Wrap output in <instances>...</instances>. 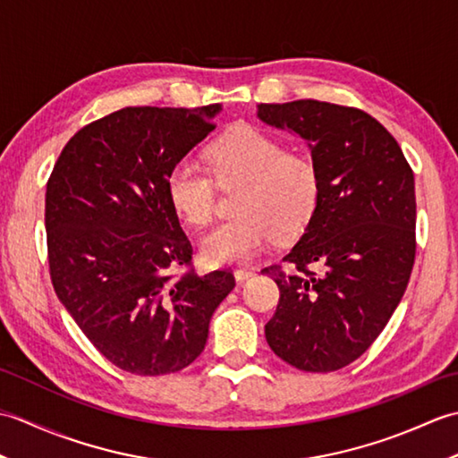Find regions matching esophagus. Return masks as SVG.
Listing matches in <instances>:
<instances>
[{
	"mask_svg": "<svg viewBox=\"0 0 458 458\" xmlns=\"http://www.w3.org/2000/svg\"><path fill=\"white\" fill-rule=\"evenodd\" d=\"M256 274V269H251V267H238L236 271H234V277H236V281H246V279H250L251 276Z\"/></svg>",
	"mask_w": 458,
	"mask_h": 458,
	"instance_id": "obj_1",
	"label": "esophagus"
}]
</instances>
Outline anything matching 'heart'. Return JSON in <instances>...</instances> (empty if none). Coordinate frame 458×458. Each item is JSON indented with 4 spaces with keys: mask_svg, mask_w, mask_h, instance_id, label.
Listing matches in <instances>:
<instances>
[{
    "mask_svg": "<svg viewBox=\"0 0 458 458\" xmlns=\"http://www.w3.org/2000/svg\"><path fill=\"white\" fill-rule=\"evenodd\" d=\"M208 169L220 184L242 182L234 212L216 224L200 242L202 259L210 266L248 264L274 236L301 234L315 216L323 192L320 173L307 155L287 153L285 145L254 125L222 133L207 148ZM199 163H174L165 179V192L179 218L200 226L214 208V181Z\"/></svg>",
    "mask_w": 458,
    "mask_h": 458,
    "instance_id": "obj_1",
    "label": "heart"
}]
</instances>
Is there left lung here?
<instances>
[{
	"label": "left lung",
	"instance_id": "1",
	"mask_svg": "<svg viewBox=\"0 0 458 458\" xmlns=\"http://www.w3.org/2000/svg\"><path fill=\"white\" fill-rule=\"evenodd\" d=\"M258 118L303 138L323 192L276 279L269 348L305 372H335L372 346L415 261V181L394 135L372 115L318 100L259 104ZM318 267V270H313Z\"/></svg>",
	"mask_w": 458,
	"mask_h": 458
}]
</instances>
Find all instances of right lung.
<instances>
[{"mask_svg": "<svg viewBox=\"0 0 458 458\" xmlns=\"http://www.w3.org/2000/svg\"><path fill=\"white\" fill-rule=\"evenodd\" d=\"M220 104L123 108L81 131L47 182L45 228L56 297L96 350L138 376L173 374L207 344L236 281L197 276L165 179L216 128ZM179 267H189L177 275Z\"/></svg>", "mask_w": 458, "mask_h": 458, "instance_id": "1", "label": "right lung"}]
</instances>
